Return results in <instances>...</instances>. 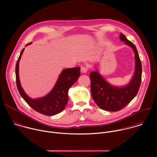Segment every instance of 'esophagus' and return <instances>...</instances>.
I'll list each match as a JSON object with an SVG mask.
<instances>
[{
  "instance_id": "34e87169",
  "label": "esophagus",
  "mask_w": 157,
  "mask_h": 157,
  "mask_svg": "<svg viewBox=\"0 0 157 157\" xmlns=\"http://www.w3.org/2000/svg\"><path fill=\"white\" fill-rule=\"evenodd\" d=\"M87 70H88L87 67H86V66H81V73H85L87 71Z\"/></svg>"
}]
</instances>
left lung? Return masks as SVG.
Here are the masks:
<instances>
[{
	"mask_svg": "<svg viewBox=\"0 0 157 157\" xmlns=\"http://www.w3.org/2000/svg\"><path fill=\"white\" fill-rule=\"evenodd\" d=\"M120 39L130 46L135 53L136 68L134 76L128 85L123 87L110 86L97 72H91V91L93 100L102 109L115 112L124 108L137 95L142 81V63L135 44L121 33Z\"/></svg>",
	"mask_w": 157,
	"mask_h": 157,
	"instance_id": "8db88e82",
	"label": "left lung"
}]
</instances>
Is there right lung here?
I'll return each mask as SVG.
<instances>
[{
  "label": "right lung",
  "instance_id": "add662e5",
  "mask_svg": "<svg viewBox=\"0 0 157 157\" xmlns=\"http://www.w3.org/2000/svg\"><path fill=\"white\" fill-rule=\"evenodd\" d=\"M29 43L26 46L31 44ZM24 48L22 49L15 66L16 83L18 91L25 101L35 110L45 116H54L63 110L68 101V91L70 87L76 82L80 76L79 67L64 70L52 91L43 98L32 99L29 98L22 89L18 77V64L21 55Z\"/></svg>",
  "mask_w": 157,
  "mask_h": 157
}]
</instances>
